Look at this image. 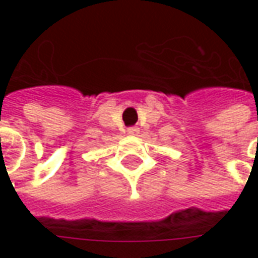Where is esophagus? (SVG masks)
Instances as JSON below:
<instances>
[{
  "instance_id": "1",
  "label": "esophagus",
  "mask_w": 258,
  "mask_h": 258,
  "mask_svg": "<svg viewBox=\"0 0 258 258\" xmlns=\"http://www.w3.org/2000/svg\"><path fill=\"white\" fill-rule=\"evenodd\" d=\"M127 133H128L130 135H137L140 133V128H138V127H128V128H127Z\"/></svg>"
}]
</instances>
